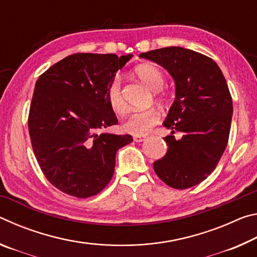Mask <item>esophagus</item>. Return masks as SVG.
I'll return each mask as SVG.
<instances>
[{
  "instance_id": "1",
  "label": "esophagus",
  "mask_w": 257,
  "mask_h": 257,
  "mask_svg": "<svg viewBox=\"0 0 257 257\" xmlns=\"http://www.w3.org/2000/svg\"><path fill=\"white\" fill-rule=\"evenodd\" d=\"M145 139H146V136H138V135H135L134 136V141L137 143H141L143 141H145Z\"/></svg>"
}]
</instances>
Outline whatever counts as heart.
<instances>
[{"label":"heart","instance_id":"obj_1","mask_svg":"<svg viewBox=\"0 0 257 257\" xmlns=\"http://www.w3.org/2000/svg\"><path fill=\"white\" fill-rule=\"evenodd\" d=\"M135 73L144 84L154 90L159 97H162L161 88L164 85V75L158 67L152 64H142L135 69ZM107 99L111 107L118 113L125 110V103L121 92V80L119 77L113 78L111 84L107 87ZM161 118L160 112L156 108H147L143 111H135L130 114L122 123V128L127 133L133 135H146L154 125L159 122Z\"/></svg>","mask_w":257,"mask_h":257}]
</instances>
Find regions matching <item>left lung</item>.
<instances>
[{
  "label": "left lung",
  "mask_w": 257,
  "mask_h": 257,
  "mask_svg": "<svg viewBox=\"0 0 257 257\" xmlns=\"http://www.w3.org/2000/svg\"><path fill=\"white\" fill-rule=\"evenodd\" d=\"M167 69L176 84V98L163 125L168 151L154 171L168 186L186 189L202 182L219 163L228 145L232 98L219 66L211 58L179 46L142 53ZM183 133L180 140L173 136Z\"/></svg>",
  "instance_id": "obj_1"
}]
</instances>
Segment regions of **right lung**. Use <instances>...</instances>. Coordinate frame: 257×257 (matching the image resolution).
Masks as SVG:
<instances>
[{"mask_svg":"<svg viewBox=\"0 0 257 257\" xmlns=\"http://www.w3.org/2000/svg\"><path fill=\"white\" fill-rule=\"evenodd\" d=\"M132 56L76 53L38 77L30 141L44 176L63 193L86 198L102 191L114 173L116 151L133 142L130 135L101 133L118 123L107 87Z\"/></svg>","mask_w":257,"mask_h":257,"instance_id":"obj_1","label":"right lung"}]
</instances>
